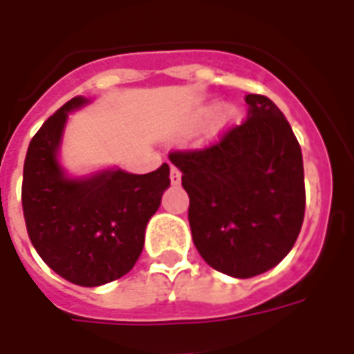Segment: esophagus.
I'll list each match as a JSON object with an SVG mask.
<instances>
[{"label":"esophagus","mask_w":354,"mask_h":354,"mask_svg":"<svg viewBox=\"0 0 354 354\" xmlns=\"http://www.w3.org/2000/svg\"><path fill=\"white\" fill-rule=\"evenodd\" d=\"M170 182H172V185H178L182 182V172L176 167H170Z\"/></svg>","instance_id":"obj_1"}]
</instances>
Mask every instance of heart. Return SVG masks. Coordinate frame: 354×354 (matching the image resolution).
Segmentation results:
<instances>
[{
  "mask_svg": "<svg viewBox=\"0 0 354 354\" xmlns=\"http://www.w3.org/2000/svg\"><path fill=\"white\" fill-rule=\"evenodd\" d=\"M216 106H207V108L201 111V119H210L214 113ZM239 119V108L233 104H223L222 108L218 109V115H216V124L218 127H230Z\"/></svg>",
  "mask_w": 354,
  "mask_h": 354,
  "instance_id": "obj_1",
  "label": "heart"
}]
</instances>
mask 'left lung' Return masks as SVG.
Returning <instances> with one entry per match:
<instances>
[{
	"mask_svg": "<svg viewBox=\"0 0 354 354\" xmlns=\"http://www.w3.org/2000/svg\"><path fill=\"white\" fill-rule=\"evenodd\" d=\"M248 117L199 151H174L189 195V227L201 258L220 273L250 279L281 263L305 214L301 147L267 96L248 94Z\"/></svg>",
	"mask_w": 354,
	"mask_h": 354,
	"instance_id": "1",
	"label": "left lung"
}]
</instances>
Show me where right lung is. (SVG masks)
<instances>
[{
    "label": "right lung",
    "instance_id": "right-lung-1",
    "mask_svg": "<svg viewBox=\"0 0 354 354\" xmlns=\"http://www.w3.org/2000/svg\"><path fill=\"white\" fill-rule=\"evenodd\" d=\"M91 104L66 102L28 146L22 210L32 245L66 281L102 286L131 271L144 248L146 225L170 185L167 162L147 174L111 167L72 176L60 162L68 115Z\"/></svg>",
    "mask_w": 354,
    "mask_h": 354
}]
</instances>
